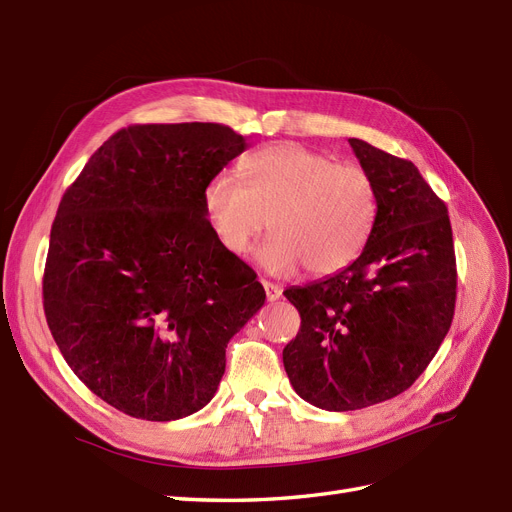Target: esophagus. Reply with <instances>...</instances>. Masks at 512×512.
Returning <instances> with one entry per match:
<instances>
[{"label": "esophagus", "instance_id": "1", "mask_svg": "<svg viewBox=\"0 0 512 512\" xmlns=\"http://www.w3.org/2000/svg\"><path fill=\"white\" fill-rule=\"evenodd\" d=\"M262 286H265V290H267V301H277L282 297V286H277L267 280H262Z\"/></svg>", "mask_w": 512, "mask_h": 512}]
</instances>
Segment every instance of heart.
Returning a JSON list of instances; mask_svg holds the SVG:
<instances>
[{"mask_svg": "<svg viewBox=\"0 0 512 512\" xmlns=\"http://www.w3.org/2000/svg\"><path fill=\"white\" fill-rule=\"evenodd\" d=\"M239 173L243 182L224 170L203 190L207 224L230 254L250 250L269 222L275 232L256 258L275 275H290L301 265L314 275H331L365 250L378 198L359 164H339L299 143H275L247 153Z\"/></svg>", "mask_w": 512, "mask_h": 512, "instance_id": "obj_1", "label": "heart"}]
</instances>
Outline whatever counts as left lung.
Returning a JSON list of instances; mask_svg holds the SVG:
<instances>
[{"mask_svg": "<svg viewBox=\"0 0 512 512\" xmlns=\"http://www.w3.org/2000/svg\"><path fill=\"white\" fill-rule=\"evenodd\" d=\"M348 143L376 188L371 237L346 269L284 290L301 314L284 348L286 374L299 397L331 412L410 389L451 329L457 297L446 205L410 160Z\"/></svg>", "mask_w": 512, "mask_h": 512, "instance_id": "obj_1", "label": "left lung"}]
</instances>
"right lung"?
I'll return each mask as SVG.
<instances>
[{"mask_svg":"<svg viewBox=\"0 0 512 512\" xmlns=\"http://www.w3.org/2000/svg\"><path fill=\"white\" fill-rule=\"evenodd\" d=\"M245 147L222 123L130 126L61 198L44 316L74 374L123 414L177 421L205 408L230 337L265 305L203 209L207 181Z\"/></svg>","mask_w":512,"mask_h":512,"instance_id":"obj_1","label":"right lung"}]
</instances>
